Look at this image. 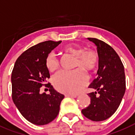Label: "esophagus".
Masks as SVG:
<instances>
[{"label":"esophagus","instance_id":"obj_1","mask_svg":"<svg viewBox=\"0 0 135 135\" xmlns=\"http://www.w3.org/2000/svg\"><path fill=\"white\" fill-rule=\"evenodd\" d=\"M65 96L68 97H72V98H75L77 97V94H65Z\"/></svg>","mask_w":135,"mask_h":135}]
</instances>
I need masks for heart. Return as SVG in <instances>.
<instances>
[{
    "mask_svg": "<svg viewBox=\"0 0 135 135\" xmlns=\"http://www.w3.org/2000/svg\"><path fill=\"white\" fill-rule=\"evenodd\" d=\"M62 52L75 57V68L77 70L73 72H61L55 77L53 83L55 87L61 92L76 94L87 83V77L83 70L92 73L99 65V54L94 49H84L78 44L68 45L63 48ZM45 65L50 73H55L60 68V62L53 53L48 54Z\"/></svg>",
    "mask_w": 135,
    "mask_h": 135,
    "instance_id": "obj_1",
    "label": "heart"
}]
</instances>
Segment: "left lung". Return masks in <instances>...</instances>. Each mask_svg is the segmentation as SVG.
<instances>
[{"mask_svg": "<svg viewBox=\"0 0 135 135\" xmlns=\"http://www.w3.org/2000/svg\"><path fill=\"white\" fill-rule=\"evenodd\" d=\"M97 45L99 56L98 76L90 84L97 91L88 94L90 104L82 109L84 116L92 121L105 120L114 113L126 89L125 69L120 58L110 45L96 38H88Z\"/></svg>", "mask_w": 135, "mask_h": 135, "instance_id": "left-lung-1", "label": "left lung"}]
</instances>
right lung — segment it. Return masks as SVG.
Returning <instances> with one entry per match:
<instances>
[{
	"instance_id": "right-lung-1",
	"label": "right lung",
	"mask_w": 135,
	"mask_h": 135,
	"mask_svg": "<svg viewBox=\"0 0 135 135\" xmlns=\"http://www.w3.org/2000/svg\"><path fill=\"white\" fill-rule=\"evenodd\" d=\"M60 43L46 41L30 47L19 56L12 71V101L22 116L34 125L52 122L64 99L48 82L50 74L45 65L48 54ZM44 86L49 89V95L40 93Z\"/></svg>"
}]
</instances>
